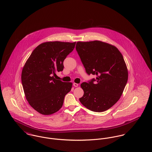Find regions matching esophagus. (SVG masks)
Instances as JSON below:
<instances>
[{"label": "esophagus", "mask_w": 152, "mask_h": 152, "mask_svg": "<svg viewBox=\"0 0 152 152\" xmlns=\"http://www.w3.org/2000/svg\"><path fill=\"white\" fill-rule=\"evenodd\" d=\"M73 86H74L75 87H77L78 86V84H77V83H74L73 84Z\"/></svg>", "instance_id": "obj_1"}]
</instances>
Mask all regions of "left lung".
I'll use <instances>...</instances> for the list:
<instances>
[{"mask_svg": "<svg viewBox=\"0 0 152 152\" xmlns=\"http://www.w3.org/2000/svg\"><path fill=\"white\" fill-rule=\"evenodd\" d=\"M76 50L88 75H96L88 83H83L84 90L81 103L94 112H104L120 99L128 79L124 57L114 45L101 41L78 42Z\"/></svg>", "mask_w": 152, "mask_h": 152, "instance_id": "obj_1", "label": "left lung"}]
</instances>
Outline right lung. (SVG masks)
Masks as SVG:
<instances>
[{
  "instance_id": "1",
  "label": "right lung",
  "mask_w": 152,
  "mask_h": 152,
  "mask_svg": "<svg viewBox=\"0 0 152 152\" xmlns=\"http://www.w3.org/2000/svg\"><path fill=\"white\" fill-rule=\"evenodd\" d=\"M76 42H49L39 45L24 65L22 83L26 98L30 106L44 115H51L62 107L71 83L54 78L62 71L63 62L72 51Z\"/></svg>"
}]
</instances>
